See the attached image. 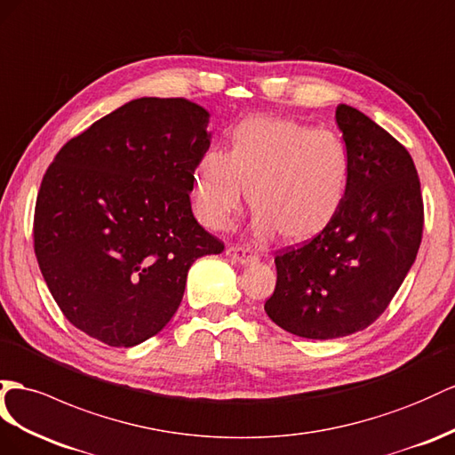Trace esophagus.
Returning <instances> with one entry per match:
<instances>
[{
    "instance_id": "1",
    "label": "esophagus",
    "mask_w": 455,
    "mask_h": 455,
    "mask_svg": "<svg viewBox=\"0 0 455 455\" xmlns=\"http://www.w3.org/2000/svg\"><path fill=\"white\" fill-rule=\"evenodd\" d=\"M227 258H230L232 261H236L240 265L258 263V253L251 251L250 248H240V246L227 248Z\"/></svg>"
}]
</instances>
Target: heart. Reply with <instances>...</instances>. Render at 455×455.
<instances>
[{
  "instance_id": "obj_1",
  "label": "heart",
  "mask_w": 455,
  "mask_h": 455,
  "mask_svg": "<svg viewBox=\"0 0 455 455\" xmlns=\"http://www.w3.org/2000/svg\"><path fill=\"white\" fill-rule=\"evenodd\" d=\"M349 174L339 134L283 116H248L227 134L223 154L207 151L196 163L194 209L204 225L225 228L246 190L255 230L306 242L339 217Z\"/></svg>"
}]
</instances>
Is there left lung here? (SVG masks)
<instances>
[{
  "label": "left lung",
  "instance_id": "1",
  "mask_svg": "<svg viewBox=\"0 0 455 455\" xmlns=\"http://www.w3.org/2000/svg\"><path fill=\"white\" fill-rule=\"evenodd\" d=\"M352 174L334 223L298 250L276 255V286L265 311L309 340L367 329L388 307L415 263L423 197L407 149L365 113L336 108Z\"/></svg>",
  "mask_w": 455,
  "mask_h": 455
}]
</instances>
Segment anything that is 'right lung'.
<instances>
[{
	"label": "right lung",
	"instance_id": "obj_1",
	"mask_svg": "<svg viewBox=\"0 0 455 455\" xmlns=\"http://www.w3.org/2000/svg\"><path fill=\"white\" fill-rule=\"evenodd\" d=\"M209 116L182 98L132 100L68 140L45 172L34 251L63 315L92 339H151L177 313L194 261L223 251L190 204Z\"/></svg>",
	"mask_w": 455,
	"mask_h": 455
}]
</instances>
